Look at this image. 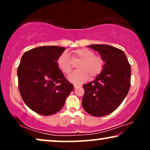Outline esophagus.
<instances>
[{"mask_svg": "<svg viewBox=\"0 0 150 150\" xmlns=\"http://www.w3.org/2000/svg\"><path fill=\"white\" fill-rule=\"evenodd\" d=\"M80 87H81V86L80 85H74V89H77V88H79Z\"/></svg>", "mask_w": 150, "mask_h": 150, "instance_id": "34e87169", "label": "esophagus"}]
</instances>
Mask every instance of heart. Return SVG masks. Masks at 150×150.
Returning <instances> with one entry per match:
<instances>
[{
	"instance_id": "b5f03b06",
	"label": "heart",
	"mask_w": 150,
	"mask_h": 150,
	"mask_svg": "<svg viewBox=\"0 0 150 150\" xmlns=\"http://www.w3.org/2000/svg\"><path fill=\"white\" fill-rule=\"evenodd\" d=\"M73 61L81 60L78 63L77 69L69 76V81L74 84H81L90 76L93 79L102 72L104 66L103 58L95 55L93 50L88 48H79L71 52ZM57 65L63 74L68 75L72 71V63L68 54L63 52L57 59Z\"/></svg>"
}]
</instances>
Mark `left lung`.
<instances>
[{"label":"left lung","instance_id":"8db88e82","mask_svg":"<svg viewBox=\"0 0 150 150\" xmlns=\"http://www.w3.org/2000/svg\"><path fill=\"white\" fill-rule=\"evenodd\" d=\"M104 61L102 72L93 81L83 85L82 104L87 112L102 117L117 108L130 87L131 67L124 51L104 44L89 45Z\"/></svg>","mask_w":150,"mask_h":150}]
</instances>
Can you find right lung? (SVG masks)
Masks as SVG:
<instances>
[{
	"mask_svg": "<svg viewBox=\"0 0 150 150\" xmlns=\"http://www.w3.org/2000/svg\"><path fill=\"white\" fill-rule=\"evenodd\" d=\"M65 50L40 46L24 52L18 68V88L28 108L42 115L59 112L74 86L63 75L57 59Z\"/></svg>",
	"mask_w": 150,
	"mask_h": 150,
	"instance_id": "right-lung-1",
	"label": "right lung"
}]
</instances>
